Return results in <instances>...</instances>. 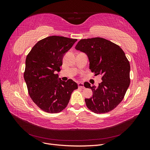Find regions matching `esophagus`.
Returning <instances> with one entry per match:
<instances>
[{
  "label": "esophagus",
  "mask_w": 150,
  "mask_h": 150,
  "mask_svg": "<svg viewBox=\"0 0 150 150\" xmlns=\"http://www.w3.org/2000/svg\"><path fill=\"white\" fill-rule=\"evenodd\" d=\"M78 87L81 88V89H83L84 88V84L81 82H79L78 83Z\"/></svg>",
  "instance_id": "obj_1"
}]
</instances>
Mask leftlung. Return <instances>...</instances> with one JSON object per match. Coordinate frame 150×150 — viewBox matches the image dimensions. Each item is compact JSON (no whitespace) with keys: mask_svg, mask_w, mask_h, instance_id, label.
Wrapping results in <instances>:
<instances>
[{"mask_svg":"<svg viewBox=\"0 0 150 150\" xmlns=\"http://www.w3.org/2000/svg\"><path fill=\"white\" fill-rule=\"evenodd\" d=\"M84 52L89 69L95 76H102L98 87L85 82L93 96L85 99L88 108L95 113H106L115 109L124 98L129 83L130 64L124 51L117 44L101 38L81 39L75 47Z\"/></svg>","mask_w":150,"mask_h":150,"instance_id":"8db88e82","label":"left lung"}]
</instances>
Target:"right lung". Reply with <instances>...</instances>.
Listing matches in <instances>:
<instances>
[{
    "instance_id": "1",
    "label": "right lung",
    "mask_w": 150,
    "mask_h": 150,
    "mask_svg": "<svg viewBox=\"0 0 150 150\" xmlns=\"http://www.w3.org/2000/svg\"><path fill=\"white\" fill-rule=\"evenodd\" d=\"M77 41L62 36L52 35L39 40L26 57L24 80L32 100L40 109L49 113L64 110L71 94L78 89L72 79H59L63 56Z\"/></svg>"
}]
</instances>
